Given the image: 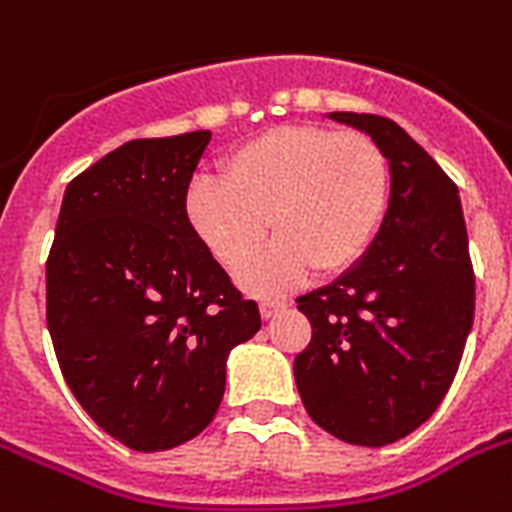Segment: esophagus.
I'll use <instances>...</instances> for the list:
<instances>
[{
	"label": "esophagus",
	"mask_w": 512,
	"mask_h": 512,
	"mask_svg": "<svg viewBox=\"0 0 512 512\" xmlns=\"http://www.w3.org/2000/svg\"><path fill=\"white\" fill-rule=\"evenodd\" d=\"M284 308H287V303H281V300H263V303H260V316H263V319H273V316L284 311Z\"/></svg>",
	"instance_id": "esophagus-1"
}]
</instances>
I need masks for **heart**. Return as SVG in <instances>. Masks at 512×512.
Instances as JSON below:
<instances>
[{
  "label": "heart",
  "mask_w": 512,
  "mask_h": 512,
  "mask_svg": "<svg viewBox=\"0 0 512 512\" xmlns=\"http://www.w3.org/2000/svg\"><path fill=\"white\" fill-rule=\"evenodd\" d=\"M220 180L185 191V223L228 271L260 252L268 220L279 239L239 273L255 295L287 292L316 268L340 276L372 249L390 204L388 156L366 135L316 124L279 127L225 156Z\"/></svg>",
  "instance_id": "1"
}]
</instances>
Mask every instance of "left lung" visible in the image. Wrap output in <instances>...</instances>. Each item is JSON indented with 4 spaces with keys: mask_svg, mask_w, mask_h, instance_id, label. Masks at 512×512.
<instances>
[{
    "mask_svg": "<svg viewBox=\"0 0 512 512\" xmlns=\"http://www.w3.org/2000/svg\"><path fill=\"white\" fill-rule=\"evenodd\" d=\"M390 164V204L372 249L327 287L297 297L311 342L295 380L311 420L345 444L385 446L444 401L476 311L457 185L385 116L335 111Z\"/></svg>",
    "mask_w": 512,
    "mask_h": 512,
    "instance_id": "8db88e82",
    "label": "left lung"
}]
</instances>
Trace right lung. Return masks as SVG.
I'll use <instances>...</instances> for the list:
<instances>
[{
	"mask_svg": "<svg viewBox=\"0 0 512 512\" xmlns=\"http://www.w3.org/2000/svg\"><path fill=\"white\" fill-rule=\"evenodd\" d=\"M212 132L130 140L66 188L47 257V329L82 409L119 444L162 452L199 436L255 300L185 223Z\"/></svg>",
	"mask_w": 512,
	"mask_h": 512,
	"instance_id": "obj_1",
	"label": "right lung"
}]
</instances>
